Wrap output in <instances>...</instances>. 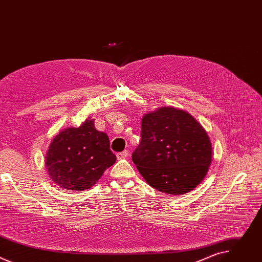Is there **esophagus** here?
<instances>
[{
  "mask_svg": "<svg viewBox=\"0 0 262 262\" xmlns=\"http://www.w3.org/2000/svg\"><path fill=\"white\" fill-rule=\"evenodd\" d=\"M128 151L127 150H123V151H121V152H118L117 155H116V157H117V159L118 160H120V159H124V158H127L128 157Z\"/></svg>",
  "mask_w": 262,
  "mask_h": 262,
  "instance_id": "obj_1",
  "label": "esophagus"
}]
</instances>
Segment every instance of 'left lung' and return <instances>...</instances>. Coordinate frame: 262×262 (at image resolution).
Returning <instances> with one entry per match:
<instances>
[{
  "instance_id": "1",
  "label": "left lung",
  "mask_w": 262,
  "mask_h": 262,
  "mask_svg": "<svg viewBox=\"0 0 262 262\" xmlns=\"http://www.w3.org/2000/svg\"><path fill=\"white\" fill-rule=\"evenodd\" d=\"M132 159L154 189L182 195L206 175L211 144L206 132L190 114L163 106L143 117L141 142Z\"/></svg>"
}]
</instances>
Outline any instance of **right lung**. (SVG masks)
<instances>
[{
  "instance_id": "right-lung-1",
  "label": "right lung",
  "mask_w": 262,
  "mask_h": 262,
  "mask_svg": "<svg viewBox=\"0 0 262 262\" xmlns=\"http://www.w3.org/2000/svg\"><path fill=\"white\" fill-rule=\"evenodd\" d=\"M115 162L108 137L95 129L92 120H86L54 138L46 167L54 183L69 192L89 189Z\"/></svg>"
}]
</instances>
